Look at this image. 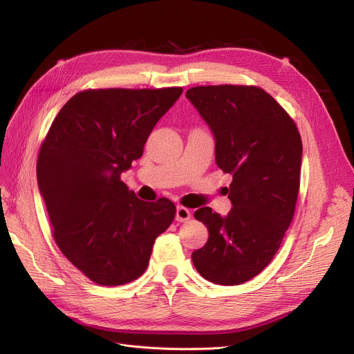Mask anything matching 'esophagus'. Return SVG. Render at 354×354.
Returning a JSON list of instances; mask_svg holds the SVG:
<instances>
[{
	"label": "esophagus",
	"mask_w": 354,
	"mask_h": 354,
	"mask_svg": "<svg viewBox=\"0 0 354 354\" xmlns=\"http://www.w3.org/2000/svg\"><path fill=\"white\" fill-rule=\"evenodd\" d=\"M190 211L185 207H177V211H176V220L177 221H187L190 218Z\"/></svg>",
	"instance_id": "obj_1"
}]
</instances>
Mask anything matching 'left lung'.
<instances>
[{
    "label": "left lung",
    "instance_id": "left-lung-1",
    "mask_svg": "<svg viewBox=\"0 0 354 354\" xmlns=\"http://www.w3.org/2000/svg\"><path fill=\"white\" fill-rule=\"evenodd\" d=\"M186 97L214 136L216 164L233 174L227 216L209 207L195 211L208 241L192 261L209 282L241 285L273 260L292 221L301 137L282 106L259 87L208 85L187 90Z\"/></svg>",
    "mask_w": 354,
    "mask_h": 354
}]
</instances>
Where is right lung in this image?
Wrapping results in <instances>:
<instances>
[{
	"instance_id": "add662e5",
	"label": "right lung",
	"mask_w": 354,
	"mask_h": 354,
	"mask_svg": "<svg viewBox=\"0 0 354 354\" xmlns=\"http://www.w3.org/2000/svg\"><path fill=\"white\" fill-rule=\"evenodd\" d=\"M181 93L81 91L60 109L41 145L37 178L55 241L95 283L116 286L142 276L155 239L174 220L169 199L140 201L120 177L143 155L149 134Z\"/></svg>"
}]
</instances>
